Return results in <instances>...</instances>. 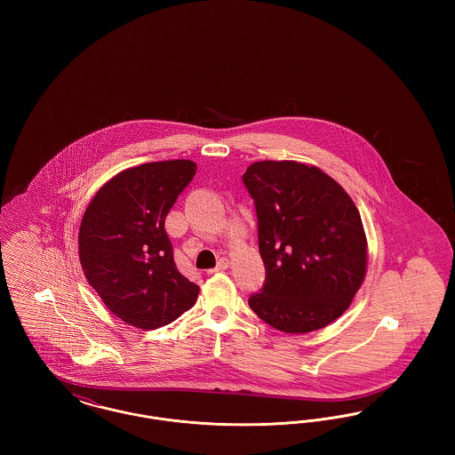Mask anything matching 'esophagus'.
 Returning a JSON list of instances; mask_svg holds the SVG:
<instances>
[{"instance_id":"esophagus-1","label":"esophagus","mask_w":455,"mask_h":455,"mask_svg":"<svg viewBox=\"0 0 455 455\" xmlns=\"http://www.w3.org/2000/svg\"><path fill=\"white\" fill-rule=\"evenodd\" d=\"M228 267H230V260L227 259V258H221V259L218 260L217 267L210 269V271H208V275H213V273H220V271H225V269H228Z\"/></svg>"}]
</instances>
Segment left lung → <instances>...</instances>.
Listing matches in <instances>:
<instances>
[{"label": "left lung", "instance_id": "8db88e82", "mask_svg": "<svg viewBox=\"0 0 455 455\" xmlns=\"http://www.w3.org/2000/svg\"><path fill=\"white\" fill-rule=\"evenodd\" d=\"M242 179L256 203L266 267L249 307L290 334L331 324L367 275V235L353 199L319 167L295 160L254 162Z\"/></svg>", "mask_w": 455, "mask_h": 455}]
</instances>
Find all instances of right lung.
I'll return each mask as SVG.
<instances>
[{"instance_id":"1","label":"right lung","mask_w":455,"mask_h":455,"mask_svg":"<svg viewBox=\"0 0 455 455\" xmlns=\"http://www.w3.org/2000/svg\"><path fill=\"white\" fill-rule=\"evenodd\" d=\"M193 160H165L114 175L90 201L78 254L108 310L138 329L171 324L196 303L199 286L173 260L165 218L193 180Z\"/></svg>"}]
</instances>
